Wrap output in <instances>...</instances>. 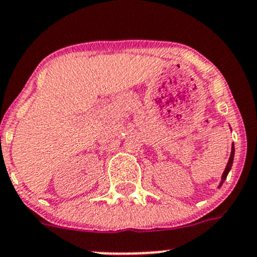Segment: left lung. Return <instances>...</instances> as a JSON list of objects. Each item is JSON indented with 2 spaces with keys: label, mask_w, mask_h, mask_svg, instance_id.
I'll return each instance as SVG.
<instances>
[{
  "label": "left lung",
  "mask_w": 257,
  "mask_h": 257,
  "mask_svg": "<svg viewBox=\"0 0 257 257\" xmlns=\"http://www.w3.org/2000/svg\"><path fill=\"white\" fill-rule=\"evenodd\" d=\"M234 154H235V148H234V144H232V147H231V154H230L229 162H227V165H226V168H225L224 173H222V177H221V183H220V185H219V186H221V185H222V183H224V181H225V179H226L227 174H229L230 169H231V167H232V162H234Z\"/></svg>",
  "instance_id": "left-lung-1"
}]
</instances>
